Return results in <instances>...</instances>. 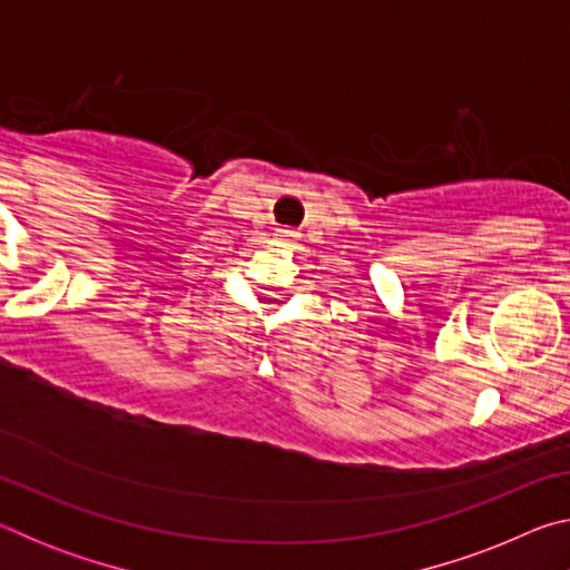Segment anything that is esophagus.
<instances>
[{
    "mask_svg": "<svg viewBox=\"0 0 570 570\" xmlns=\"http://www.w3.org/2000/svg\"><path fill=\"white\" fill-rule=\"evenodd\" d=\"M278 240H282V244H286V246H294L296 240H298V234L296 230H292V228H278Z\"/></svg>",
    "mask_w": 570,
    "mask_h": 570,
    "instance_id": "34e87169",
    "label": "esophagus"
}]
</instances>
